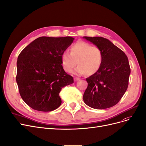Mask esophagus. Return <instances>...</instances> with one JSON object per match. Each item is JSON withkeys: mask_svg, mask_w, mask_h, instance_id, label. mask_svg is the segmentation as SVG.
<instances>
[{"mask_svg": "<svg viewBox=\"0 0 146 146\" xmlns=\"http://www.w3.org/2000/svg\"><path fill=\"white\" fill-rule=\"evenodd\" d=\"M79 80V78H76V77H74V82H76V81H78V80Z\"/></svg>", "mask_w": 146, "mask_h": 146, "instance_id": "obj_1", "label": "esophagus"}]
</instances>
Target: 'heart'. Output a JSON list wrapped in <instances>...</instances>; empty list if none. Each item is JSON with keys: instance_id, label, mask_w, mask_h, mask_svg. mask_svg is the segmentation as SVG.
I'll return each mask as SVG.
<instances>
[{"instance_id": "b5f03b06", "label": "heart", "mask_w": 146, "mask_h": 146, "mask_svg": "<svg viewBox=\"0 0 146 146\" xmlns=\"http://www.w3.org/2000/svg\"><path fill=\"white\" fill-rule=\"evenodd\" d=\"M79 65L74 73L81 75L87 73L93 74L98 71L102 62V52L100 48L92 46L89 43L79 41L70 48V53L64 52L61 55V64L66 72H71Z\"/></svg>"}]
</instances>
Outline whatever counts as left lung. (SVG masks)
Returning a JSON list of instances; mask_svg holds the SVG:
<instances>
[{"instance_id": "1", "label": "left lung", "mask_w": 146, "mask_h": 146, "mask_svg": "<svg viewBox=\"0 0 146 146\" xmlns=\"http://www.w3.org/2000/svg\"><path fill=\"white\" fill-rule=\"evenodd\" d=\"M100 48L102 62L98 71L86 79L83 96L86 105L97 110L109 108L120 100L127 89L131 68L126 54L109 40L84 36Z\"/></svg>"}]
</instances>
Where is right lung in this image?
I'll list each match as a JSON object with an SVG mask.
<instances>
[{"mask_svg":"<svg viewBox=\"0 0 146 146\" xmlns=\"http://www.w3.org/2000/svg\"><path fill=\"white\" fill-rule=\"evenodd\" d=\"M74 38L41 36L21 52L17 61L16 81L25 103L36 111L48 112L61 104V89L73 83L63 69L61 55Z\"/></svg>","mask_w":146,"mask_h":146,"instance_id":"obj_1","label":"right lung"}]
</instances>
